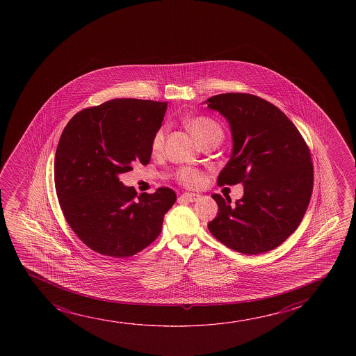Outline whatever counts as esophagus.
Masks as SVG:
<instances>
[{"instance_id":"1","label":"esophagus","mask_w":356,"mask_h":356,"mask_svg":"<svg viewBox=\"0 0 356 356\" xmlns=\"http://www.w3.org/2000/svg\"><path fill=\"white\" fill-rule=\"evenodd\" d=\"M198 198H200V195H195V193H190V192H185L180 197V200H185V202H195Z\"/></svg>"}]
</instances>
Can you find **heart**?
I'll list each match as a JSON object with an SVG mask.
<instances>
[{"label": "heart", "instance_id": "b5f03b06", "mask_svg": "<svg viewBox=\"0 0 356 356\" xmlns=\"http://www.w3.org/2000/svg\"><path fill=\"white\" fill-rule=\"evenodd\" d=\"M187 127L190 129L191 132L198 138L200 143L207 138H209V137L222 136L221 127L215 120L208 117L192 118L187 122ZM164 141H165V129L159 127L152 137V151L154 153L161 152V148L164 146ZM176 179L182 185L195 187V186H198L202 182L203 172L198 170V169H195V168L182 166L179 170L176 171Z\"/></svg>", "mask_w": 356, "mask_h": 356}]
</instances>
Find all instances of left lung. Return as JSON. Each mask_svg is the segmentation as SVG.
I'll use <instances>...</instances> for the list:
<instances>
[{"label": "left lung", "instance_id": "8db88e82", "mask_svg": "<svg viewBox=\"0 0 356 356\" xmlns=\"http://www.w3.org/2000/svg\"><path fill=\"white\" fill-rule=\"evenodd\" d=\"M207 103L227 119L234 138L218 185H244L234 204L211 195L219 214L208 229L238 253L277 248L302 222L312 198L314 166L307 142L282 111L258 96L221 93Z\"/></svg>", "mask_w": 356, "mask_h": 356}]
</instances>
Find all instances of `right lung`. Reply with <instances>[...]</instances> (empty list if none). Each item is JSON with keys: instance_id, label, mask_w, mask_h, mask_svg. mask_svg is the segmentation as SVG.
<instances>
[{"instance_id": "right-lung-1", "label": "right lung", "mask_w": 356, "mask_h": 356, "mask_svg": "<svg viewBox=\"0 0 356 356\" xmlns=\"http://www.w3.org/2000/svg\"><path fill=\"white\" fill-rule=\"evenodd\" d=\"M168 102L117 98L76 113L54 158V186L69 226L93 252L127 258L161 234L176 200L169 187L137 195L118 175L151 161L152 137Z\"/></svg>"}]
</instances>
